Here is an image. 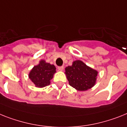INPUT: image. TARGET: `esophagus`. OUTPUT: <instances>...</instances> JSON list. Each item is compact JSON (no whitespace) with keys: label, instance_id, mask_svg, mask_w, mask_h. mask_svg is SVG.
<instances>
[{"label":"esophagus","instance_id":"esophagus-1","mask_svg":"<svg viewBox=\"0 0 127 127\" xmlns=\"http://www.w3.org/2000/svg\"><path fill=\"white\" fill-rule=\"evenodd\" d=\"M58 69L59 71H63L64 70V66H58Z\"/></svg>","mask_w":127,"mask_h":127}]
</instances>
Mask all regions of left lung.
I'll use <instances>...</instances> for the list:
<instances>
[{"instance_id":"left-lung-1","label":"left lung","mask_w":127,"mask_h":127,"mask_svg":"<svg viewBox=\"0 0 127 127\" xmlns=\"http://www.w3.org/2000/svg\"><path fill=\"white\" fill-rule=\"evenodd\" d=\"M65 70L69 85L78 91H86L95 85L97 71L80 60L75 61Z\"/></svg>"}]
</instances>
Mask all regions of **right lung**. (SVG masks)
Segmentation results:
<instances>
[{"label":"right lung","mask_w":127,"mask_h":127,"mask_svg":"<svg viewBox=\"0 0 127 127\" xmlns=\"http://www.w3.org/2000/svg\"><path fill=\"white\" fill-rule=\"evenodd\" d=\"M56 72V67L45 61L41 60L37 65L34 66L29 73V78L35 86L43 88L50 84V80Z\"/></svg>","instance_id":"obj_1"}]
</instances>
